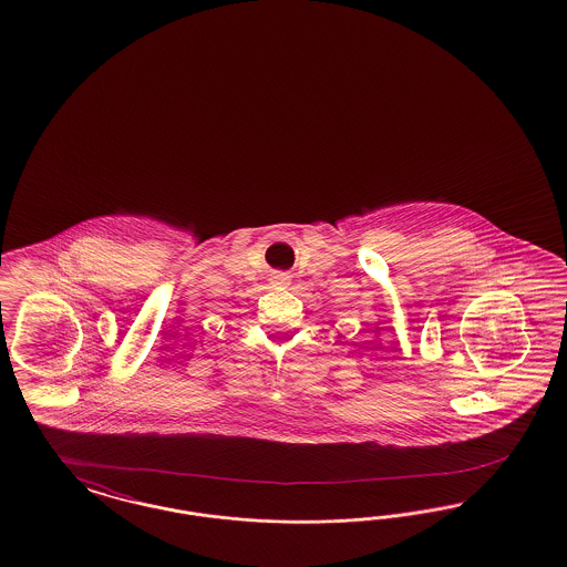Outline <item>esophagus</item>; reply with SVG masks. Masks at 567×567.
Returning a JSON list of instances; mask_svg holds the SVG:
<instances>
[{"mask_svg": "<svg viewBox=\"0 0 567 567\" xmlns=\"http://www.w3.org/2000/svg\"><path fill=\"white\" fill-rule=\"evenodd\" d=\"M274 285H287V276H282V274L274 276Z\"/></svg>", "mask_w": 567, "mask_h": 567, "instance_id": "obj_1", "label": "esophagus"}]
</instances>
